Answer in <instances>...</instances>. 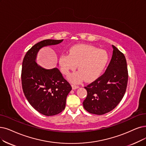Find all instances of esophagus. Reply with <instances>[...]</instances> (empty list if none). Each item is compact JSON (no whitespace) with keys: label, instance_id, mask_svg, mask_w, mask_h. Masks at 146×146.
<instances>
[{"label":"esophagus","instance_id":"1","mask_svg":"<svg viewBox=\"0 0 146 146\" xmlns=\"http://www.w3.org/2000/svg\"><path fill=\"white\" fill-rule=\"evenodd\" d=\"M71 86H72V89H73V90L77 89H78V87H79L78 86H77V85H75V84H72Z\"/></svg>","mask_w":146,"mask_h":146}]
</instances>
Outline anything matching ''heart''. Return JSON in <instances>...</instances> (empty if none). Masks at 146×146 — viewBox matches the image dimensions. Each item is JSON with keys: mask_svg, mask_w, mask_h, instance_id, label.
Masks as SVG:
<instances>
[{"mask_svg": "<svg viewBox=\"0 0 146 146\" xmlns=\"http://www.w3.org/2000/svg\"><path fill=\"white\" fill-rule=\"evenodd\" d=\"M69 54H62L59 59L62 73L68 75L78 65L79 71L70 75L69 80L77 83L84 78L92 81L102 74L107 66L109 55L107 51L93 45L78 44L69 49Z\"/></svg>", "mask_w": 146, "mask_h": 146, "instance_id": "obj_1", "label": "heart"}]
</instances>
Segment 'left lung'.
Listing matches in <instances>:
<instances>
[{
  "mask_svg": "<svg viewBox=\"0 0 146 146\" xmlns=\"http://www.w3.org/2000/svg\"><path fill=\"white\" fill-rule=\"evenodd\" d=\"M112 58L106 72L84 88V109L91 114L102 115L113 110L123 98L127 84L128 72L124 54L113 45Z\"/></svg>",
  "mask_w": 146,
  "mask_h": 146,
  "instance_id": "8db88e82",
  "label": "left lung"
}]
</instances>
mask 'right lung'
Wrapping results in <instances>:
<instances>
[{
  "instance_id": "obj_1",
  "label": "right lung",
  "mask_w": 146,
  "mask_h": 146,
  "mask_svg": "<svg viewBox=\"0 0 146 146\" xmlns=\"http://www.w3.org/2000/svg\"><path fill=\"white\" fill-rule=\"evenodd\" d=\"M62 41L63 39H45L36 44L27 51L22 63L24 94L35 109L47 116L58 114L65 109L66 97L72 87L57 68L46 69L40 67L36 58L41 48Z\"/></svg>"
}]
</instances>
